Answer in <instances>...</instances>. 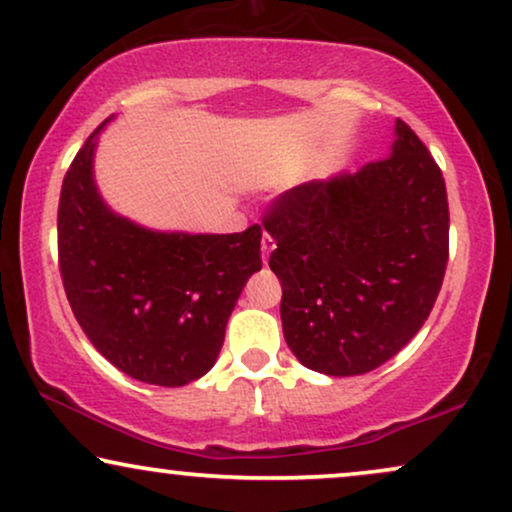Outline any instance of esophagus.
<instances>
[{
  "label": "esophagus",
  "mask_w": 512,
  "mask_h": 512,
  "mask_svg": "<svg viewBox=\"0 0 512 512\" xmlns=\"http://www.w3.org/2000/svg\"><path fill=\"white\" fill-rule=\"evenodd\" d=\"M274 248H276V241H274V238H271L269 234H264V236H262V260H264V262L269 260L271 250H274Z\"/></svg>",
  "instance_id": "1"
}]
</instances>
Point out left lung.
<instances>
[{
  "instance_id": "8db88e82",
  "label": "left lung",
  "mask_w": 512,
  "mask_h": 512,
  "mask_svg": "<svg viewBox=\"0 0 512 512\" xmlns=\"http://www.w3.org/2000/svg\"><path fill=\"white\" fill-rule=\"evenodd\" d=\"M392 155L307 181L274 200L264 229L283 288V335L312 371L383 366L428 319L449 262V200L439 165L397 120Z\"/></svg>"
}]
</instances>
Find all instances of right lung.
<instances>
[{"label":"right lung","mask_w":512,"mask_h":512,"mask_svg":"<svg viewBox=\"0 0 512 512\" xmlns=\"http://www.w3.org/2000/svg\"><path fill=\"white\" fill-rule=\"evenodd\" d=\"M101 127L61 186L63 288L84 335L115 368L141 383L181 387L215 366L238 295L262 269V229L163 234L115 215L94 184Z\"/></svg>","instance_id":"add662e5"}]
</instances>
